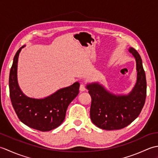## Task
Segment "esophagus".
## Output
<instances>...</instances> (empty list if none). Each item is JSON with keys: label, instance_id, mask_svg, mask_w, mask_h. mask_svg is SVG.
I'll return each mask as SVG.
<instances>
[{"label": "esophagus", "instance_id": "obj_1", "mask_svg": "<svg viewBox=\"0 0 158 158\" xmlns=\"http://www.w3.org/2000/svg\"><path fill=\"white\" fill-rule=\"evenodd\" d=\"M85 84L84 83H81V85H80V87H79V89H80V91L81 92H83V91H85Z\"/></svg>", "mask_w": 158, "mask_h": 158}]
</instances>
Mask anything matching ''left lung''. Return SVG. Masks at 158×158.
Returning a JSON list of instances; mask_svg holds the SVG:
<instances>
[{
	"label": "left lung",
	"instance_id": "1",
	"mask_svg": "<svg viewBox=\"0 0 158 158\" xmlns=\"http://www.w3.org/2000/svg\"><path fill=\"white\" fill-rule=\"evenodd\" d=\"M136 62L137 81L127 96H115L108 92L98 83L87 85L92 98L90 119L100 128L119 130L128 126L138 117L147 96V81L142 60L135 49L130 48Z\"/></svg>",
	"mask_w": 158,
	"mask_h": 158
}]
</instances>
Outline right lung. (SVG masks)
<instances>
[{"instance_id":"right-lung-1","label":"right lung","mask_w":158,"mask_h":158,"mask_svg":"<svg viewBox=\"0 0 158 158\" xmlns=\"http://www.w3.org/2000/svg\"><path fill=\"white\" fill-rule=\"evenodd\" d=\"M22 48L23 46L15 53L9 74V96L12 106L19 119L25 125L41 132L50 131L64 120L66 109L78 95L80 84L75 82L44 99L26 96L19 89L17 80L18 60Z\"/></svg>"}]
</instances>
